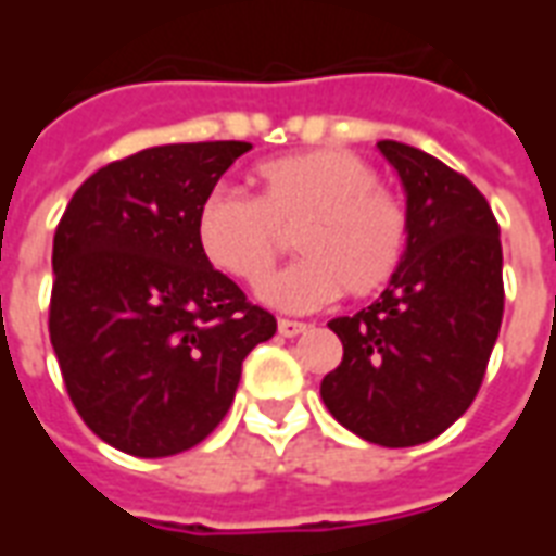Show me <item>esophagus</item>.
<instances>
[{"instance_id": "obj_1", "label": "esophagus", "mask_w": 556, "mask_h": 556, "mask_svg": "<svg viewBox=\"0 0 556 556\" xmlns=\"http://www.w3.org/2000/svg\"><path fill=\"white\" fill-rule=\"evenodd\" d=\"M306 327L303 321H291V318H279L277 321V330L282 333V337H301V333H306Z\"/></svg>"}]
</instances>
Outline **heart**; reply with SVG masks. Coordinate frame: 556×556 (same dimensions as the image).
Returning <instances> with one entry per match:
<instances>
[{"mask_svg": "<svg viewBox=\"0 0 556 556\" xmlns=\"http://www.w3.org/2000/svg\"><path fill=\"white\" fill-rule=\"evenodd\" d=\"M255 199L214 190L195 211V247L219 274L262 286L294 238L298 265L270 279L262 298L279 309H315L345 291L372 298L393 279L408 243L396 195L354 151L318 148L267 160L253 175Z\"/></svg>", "mask_w": 556, "mask_h": 556, "instance_id": "b5f03b06", "label": "heart"}]
</instances>
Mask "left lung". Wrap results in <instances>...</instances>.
<instances>
[{"mask_svg":"<svg viewBox=\"0 0 556 556\" xmlns=\"http://www.w3.org/2000/svg\"><path fill=\"white\" fill-rule=\"evenodd\" d=\"M378 151L405 190L408 243L381 298L330 321L342 363L321 381L327 410L378 446H417L477 399L503 321V250L485 195L405 142Z\"/></svg>","mask_w":556,"mask_h":556,"instance_id":"1","label":"left lung"}]
</instances>
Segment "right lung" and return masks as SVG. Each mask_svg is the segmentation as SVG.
<instances>
[{
  "label": "right lung",
  "instance_id": "1",
  "mask_svg": "<svg viewBox=\"0 0 556 556\" xmlns=\"http://www.w3.org/2000/svg\"><path fill=\"white\" fill-rule=\"evenodd\" d=\"M250 142H175L83 181L53 238L50 342L101 441L139 458L190 450L231 408L241 363L277 333L195 247V211Z\"/></svg>",
  "mask_w": 556,
  "mask_h": 556
}]
</instances>
